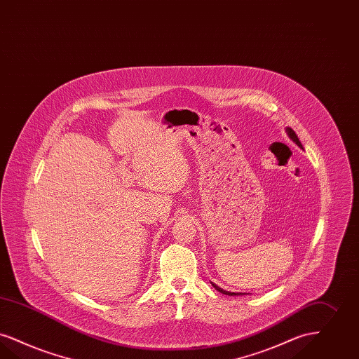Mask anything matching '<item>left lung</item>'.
<instances>
[{
  "label": "left lung",
  "instance_id": "obj_1",
  "mask_svg": "<svg viewBox=\"0 0 359 359\" xmlns=\"http://www.w3.org/2000/svg\"><path fill=\"white\" fill-rule=\"evenodd\" d=\"M287 133H288V136H290V139L292 140V142H295V143L298 144L299 147L302 148V144L301 142H299V139H298V136H297V133L292 130L291 128H287ZM212 286L215 287L216 290L217 291H220V292H223V294H226V295H241L239 292H230V291H224V290H222V288H219V287L215 286L214 283H212Z\"/></svg>",
  "mask_w": 359,
  "mask_h": 359
}]
</instances>
